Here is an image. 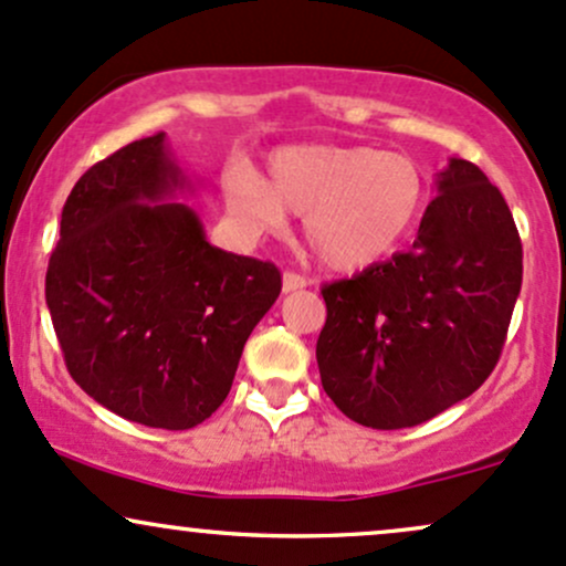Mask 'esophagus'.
<instances>
[{"label":"esophagus","mask_w":566,"mask_h":566,"mask_svg":"<svg viewBox=\"0 0 566 566\" xmlns=\"http://www.w3.org/2000/svg\"><path fill=\"white\" fill-rule=\"evenodd\" d=\"M304 285H307V277L300 275V272H283V294L300 291Z\"/></svg>","instance_id":"esophagus-1"}]
</instances>
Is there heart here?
<instances>
[{
	"label": "heart",
	"mask_w": 566,
	"mask_h": 566,
	"mask_svg": "<svg viewBox=\"0 0 566 566\" xmlns=\"http://www.w3.org/2000/svg\"><path fill=\"white\" fill-rule=\"evenodd\" d=\"M424 181L411 157L364 144H296L272 151L264 179L234 170L227 202L253 230L304 219L307 249L334 272L379 264L415 230Z\"/></svg>",
	"instance_id": "heart-1"
}]
</instances>
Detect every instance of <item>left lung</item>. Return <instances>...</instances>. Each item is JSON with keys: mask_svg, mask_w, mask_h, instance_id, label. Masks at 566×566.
<instances>
[{"mask_svg": "<svg viewBox=\"0 0 566 566\" xmlns=\"http://www.w3.org/2000/svg\"><path fill=\"white\" fill-rule=\"evenodd\" d=\"M436 184L411 251L321 289L323 390L374 430L415 428L479 390L522 291V238L500 189L457 157Z\"/></svg>", "mask_w": 566, "mask_h": 566, "instance_id": "left-lung-1", "label": "left lung"}]
</instances>
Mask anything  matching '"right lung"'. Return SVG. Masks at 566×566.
Segmentation results:
<instances>
[{
	"instance_id": "1",
	"label": "right lung",
	"mask_w": 566,
	"mask_h": 566,
	"mask_svg": "<svg viewBox=\"0 0 566 566\" xmlns=\"http://www.w3.org/2000/svg\"><path fill=\"white\" fill-rule=\"evenodd\" d=\"M165 133L95 163L74 184L44 300L69 374L125 420L189 430L230 392L253 326L281 294L272 262L206 240Z\"/></svg>"
}]
</instances>
